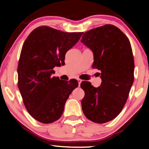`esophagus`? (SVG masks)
<instances>
[{"mask_svg":"<svg viewBox=\"0 0 149 149\" xmlns=\"http://www.w3.org/2000/svg\"><path fill=\"white\" fill-rule=\"evenodd\" d=\"M77 80H78V82H79V85H80V83H81V82H82V80H80V79H78Z\"/></svg>","mask_w":149,"mask_h":149,"instance_id":"34e87169","label":"esophagus"}]
</instances>
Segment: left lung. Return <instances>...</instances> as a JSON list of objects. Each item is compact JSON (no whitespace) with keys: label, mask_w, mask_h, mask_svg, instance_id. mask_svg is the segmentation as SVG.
<instances>
[{"label":"left lung","mask_w":149,"mask_h":149,"mask_svg":"<svg viewBox=\"0 0 149 149\" xmlns=\"http://www.w3.org/2000/svg\"><path fill=\"white\" fill-rule=\"evenodd\" d=\"M82 43L94 54L93 69L100 70L102 83L95 88L82 82L84 116L94 123L108 122L118 116L128 98L134 81V58L130 41L111 24L97 27L82 36Z\"/></svg>","instance_id":"1"}]
</instances>
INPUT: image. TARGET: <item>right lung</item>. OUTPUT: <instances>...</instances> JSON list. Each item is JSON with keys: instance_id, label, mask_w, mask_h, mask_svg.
Masks as SVG:
<instances>
[{"instance_id": "obj_1", "label": "right lung", "mask_w": 149, "mask_h": 149, "mask_svg": "<svg viewBox=\"0 0 149 149\" xmlns=\"http://www.w3.org/2000/svg\"><path fill=\"white\" fill-rule=\"evenodd\" d=\"M83 32H64L40 26L30 33L22 48L18 67V88L31 117L51 123L61 117L65 104L77 80L61 81L53 68L65 64V54Z\"/></svg>"}]
</instances>
